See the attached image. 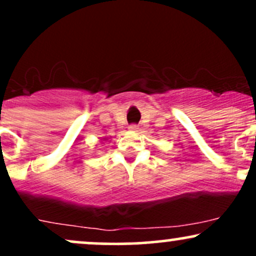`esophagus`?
I'll use <instances>...</instances> for the list:
<instances>
[{
  "label": "esophagus",
  "instance_id": "obj_1",
  "mask_svg": "<svg viewBox=\"0 0 256 256\" xmlns=\"http://www.w3.org/2000/svg\"><path fill=\"white\" fill-rule=\"evenodd\" d=\"M130 128L131 131H137L138 130L137 125H130V128Z\"/></svg>",
  "mask_w": 256,
  "mask_h": 256
}]
</instances>
